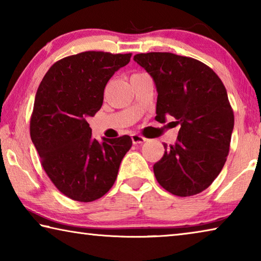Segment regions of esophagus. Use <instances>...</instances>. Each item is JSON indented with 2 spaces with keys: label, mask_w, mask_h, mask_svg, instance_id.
Listing matches in <instances>:
<instances>
[{
  "label": "esophagus",
  "mask_w": 261,
  "mask_h": 261,
  "mask_svg": "<svg viewBox=\"0 0 261 261\" xmlns=\"http://www.w3.org/2000/svg\"><path fill=\"white\" fill-rule=\"evenodd\" d=\"M131 139H132V141H134V144H141V143H144V141H146V138H145V137L137 135V134L132 135Z\"/></svg>",
  "instance_id": "34e87169"
}]
</instances>
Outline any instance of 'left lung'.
<instances>
[{"label": "left lung", "instance_id": "8db88e82", "mask_svg": "<svg viewBox=\"0 0 261 261\" xmlns=\"http://www.w3.org/2000/svg\"><path fill=\"white\" fill-rule=\"evenodd\" d=\"M134 60L151 74L158 92L155 120L174 117L177 140L165 146L153 166L163 189L178 197L200 193L226 163L233 130V112L226 87L202 62L173 54H137Z\"/></svg>", "mask_w": 261, "mask_h": 261}]
</instances>
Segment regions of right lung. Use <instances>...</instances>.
Here are the masks:
<instances>
[{
	"instance_id": "1",
	"label": "right lung",
	"mask_w": 261,
	"mask_h": 261,
	"mask_svg": "<svg viewBox=\"0 0 261 261\" xmlns=\"http://www.w3.org/2000/svg\"><path fill=\"white\" fill-rule=\"evenodd\" d=\"M131 54L84 51L57 61L39 85L30 122L31 139L55 187L73 200L99 199L113 187L132 146L129 136L102 143L87 123L103 102L105 87Z\"/></svg>"
}]
</instances>
